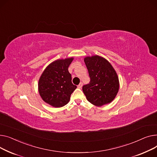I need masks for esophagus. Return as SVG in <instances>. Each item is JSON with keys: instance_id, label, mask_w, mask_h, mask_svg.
<instances>
[{"instance_id": "esophagus-1", "label": "esophagus", "mask_w": 157, "mask_h": 157, "mask_svg": "<svg viewBox=\"0 0 157 157\" xmlns=\"http://www.w3.org/2000/svg\"><path fill=\"white\" fill-rule=\"evenodd\" d=\"M82 86H83L82 82H80V84L77 86V87H78V88H79V89H81V88H82Z\"/></svg>"}]
</instances>
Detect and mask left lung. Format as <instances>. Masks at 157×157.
Instances as JSON below:
<instances>
[{"label": "left lung", "mask_w": 157, "mask_h": 157, "mask_svg": "<svg viewBox=\"0 0 157 157\" xmlns=\"http://www.w3.org/2000/svg\"><path fill=\"white\" fill-rule=\"evenodd\" d=\"M84 62L90 79L89 84L82 87L87 99L98 106L111 103L119 89L114 68L106 59L99 56L86 57Z\"/></svg>", "instance_id": "1"}]
</instances>
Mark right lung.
<instances>
[{
    "mask_svg": "<svg viewBox=\"0 0 157 157\" xmlns=\"http://www.w3.org/2000/svg\"><path fill=\"white\" fill-rule=\"evenodd\" d=\"M73 58L58 59L45 69L39 81V92L45 103L59 108L67 105L77 88L71 82L68 67Z\"/></svg>",
    "mask_w": 157,
    "mask_h": 157,
    "instance_id": "add662e5",
    "label": "right lung"
}]
</instances>
